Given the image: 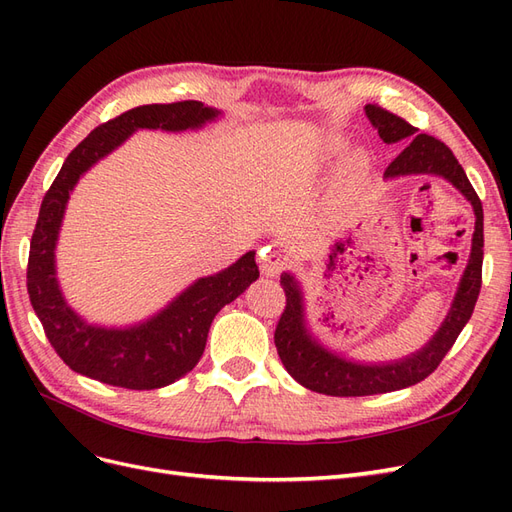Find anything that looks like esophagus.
Instances as JSON below:
<instances>
[{"mask_svg": "<svg viewBox=\"0 0 512 512\" xmlns=\"http://www.w3.org/2000/svg\"><path fill=\"white\" fill-rule=\"evenodd\" d=\"M284 267H286V260L267 247L265 254H262V273H265L267 277H277L284 271Z\"/></svg>", "mask_w": 512, "mask_h": 512, "instance_id": "34e87169", "label": "esophagus"}]
</instances>
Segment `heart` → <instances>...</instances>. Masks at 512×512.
<instances>
[{"label": "heart", "mask_w": 512, "mask_h": 512, "mask_svg": "<svg viewBox=\"0 0 512 512\" xmlns=\"http://www.w3.org/2000/svg\"><path fill=\"white\" fill-rule=\"evenodd\" d=\"M342 149H344V143L339 141V138H333V141H329V151L335 153V151H342ZM344 170H346V175H359L363 170V160L359 156L348 158L346 164H344Z\"/></svg>", "instance_id": "obj_1"}]
</instances>
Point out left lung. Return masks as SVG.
Wrapping results in <instances>:
<instances>
[{"label": "left lung", "mask_w": 512, "mask_h": 512, "mask_svg": "<svg viewBox=\"0 0 512 512\" xmlns=\"http://www.w3.org/2000/svg\"><path fill=\"white\" fill-rule=\"evenodd\" d=\"M365 115L386 145L405 143L404 151L384 170V179L429 175L448 181L468 200L474 211L472 247L466 271L457 284L451 307L429 342L395 361L365 363L324 346L307 322V307L301 282L290 271H284L280 284L286 292V309L277 322L275 346L288 374L309 391L333 397H365L391 393L425 380L440 365L446 352L466 327L480 292V271H483V205L463 173L461 164L438 138L417 134L416 128L401 117L384 111L376 104L365 106Z\"/></svg>", "instance_id": "left-lung-1"}]
</instances>
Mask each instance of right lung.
<instances>
[{
	"label": "right lung",
	"instance_id": "obj_1",
	"mask_svg": "<svg viewBox=\"0 0 512 512\" xmlns=\"http://www.w3.org/2000/svg\"><path fill=\"white\" fill-rule=\"evenodd\" d=\"M224 113L203 102L147 104L96 128L61 166L46 192L29 245L27 292L55 352L76 374L132 391L162 389L196 367L215 314L260 277L254 250L230 267L194 280L149 318L106 327L89 322L64 297L57 277V241L70 194L87 170L138 130H200Z\"/></svg>",
	"mask_w": 512,
	"mask_h": 512
}]
</instances>
